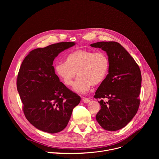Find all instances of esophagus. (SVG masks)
Segmentation results:
<instances>
[{
  "label": "esophagus",
  "mask_w": 159,
  "mask_h": 159,
  "mask_svg": "<svg viewBox=\"0 0 159 159\" xmlns=\"http://www.w3.org/2000/svg\"><path fill=\"white\" fill-rule=\"evenodd\" d=\"M82 101L85 102V103H87V102H90V99L89 98H82Z\"/></svg>",
  "instance_id": "esophagus-1"
}]
</instances>
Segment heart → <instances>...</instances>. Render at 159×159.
Segmentation results:
<instances>
[{"mask_svg":"<svg viewBox=\"0 0 159 159\" xmlns=\"http://www.w3.org/2000/svg\"><path fill=\"white\" fill-rule=\"evenodd\" d=\"M109 60L106 53L86 49H78L68 54L65 62L55 65V72L63 84L72 86L77 72L79 76L74 84V90L85 93L91 85H97L106 77Z\"/></svg>","mask_w":159,"mask_h":159,"instance_id":"b5f03b06","label":"heart"}]
</instances>
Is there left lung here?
<instances>
[{
  "label": "left lung",
  "mask_w": 159,
  "mask_h": 159,
  "mask_svg": "<svg viewBox=\"0 0 159 159\" xmlns=\"http://www.w3.org/2000/svg\"><path fill=\"white\" fill-rule=\"evenodd\" d=\"M90 46L107 53L109 60V74L101 82L94 96L101 99V109L96 120L107 131L124 128L138 111L142 84L141 71L133 58L115 41H101ZM104 98L108 100L105 102Z\"/></svg>",
  "instance_id": "obj_1"
}]
</instances>
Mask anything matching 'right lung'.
<instances>
[{
    "instance_id": "1",
    "label": "right lung",
    "mask_w": 159,
    "mask_h": 159,
    "mask_svg": "<svg viewBox=\"0 0 159 159\" xmlns=\"http://www.w3.org/2000/svg\"><path fill=\"white\" fill-rule=\"evenodd\" d=\"M74 42L55 43L32 50L20 66L17 89L28 121L49 133L62 131L80 97L68 89L55 74L53 61Z\"/></svg>"
}]
</instances>
